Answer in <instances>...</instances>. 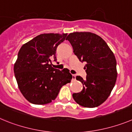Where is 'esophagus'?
Returning a JSON list of instances; mask_svg holds the SVG:
<instances>
[{
    "instance_id": "34e87169",
    "label": "esophagus",
    "mask_w": 132,
    "mask_h": 132,
    "mask_svg": "<svg viewBox=\"0 0 132 132\" xmlns=\"http://www.w3.org/2000/svg\"><path fill=\"white\" fill-rule=\"evenodd\" d=\"M72 79H73V80H74V79H76V76H75V75H72Z\"/></svg>"
}]
</instances>
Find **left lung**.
I'll list each match as a JSON object with an SVG mask.
<instances>
[{
  "mask_svg": "<svg viewBox=\"0 0 132 132\" xmlns=\"http://www.w3.org/2000/svg\"><path fill=\"white\" fill-rule=\"evenodd\" d=\"M73 53L81 62L86 79L76 76L83 84V89L73 93L78 104L87 108L99 106L108 98L116 84V60L114 53L100 36L91 32H73L68 35Z\"/></svg>",
  "mask_w": 132,
  "mask_h": 132,
  "instance_id": "obj_1",
  "label": "left lung"
}]
</instances>
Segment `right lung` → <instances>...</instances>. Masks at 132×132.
Masks as SVG:
<instances>
[{
	"label": "right lung",
	"instance_id": "1",
	"mask_svg": "<svg viewBox=\"0 0 132 132\" xmlns=\"http://www.w3.org/2000/svg\"><path fill=\"white\" fill-rule=\"evenodd\" d=\"M67 34H43L23 44L14 66L19 89L29 102L45 104L54 100L63 85L71 81L70 70L52 67L58 45Z\"/></svg>",
	"mask_w": 132,
	"mask_h": 132
}]
</instances>
